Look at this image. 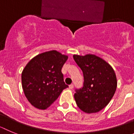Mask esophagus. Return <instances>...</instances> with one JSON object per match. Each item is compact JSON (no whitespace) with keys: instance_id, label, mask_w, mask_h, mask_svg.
<instances>
[{"instance_id":"34e87169","label":"esophagus","mask_w":134,"mask_h":134,"mask_svg":"<svg viewBox=\"0 0 134 134\" xmlns=\"http://www.w3.org/2000/svg\"><path fill=\"white\" fill-rule=\"evenodd\" d=\"M69 89H73L74 88V84H71L69 86Z\"/></svg>"}]
</instances>
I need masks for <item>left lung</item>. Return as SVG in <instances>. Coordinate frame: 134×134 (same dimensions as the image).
I'll return each mask as SVG.
<instances>
[{"label":"left lung","mask_w":134,"mask_h":134,"mask_svg":"<svg viewBox=\"0 0 134 134\" xmlns=\"http://www.w3.org/2000/svg\"><path fill=\"white\" fill-rule=\"evenodd\" d=\"M74 59L84 79L83 86L75 90L77 105L86 113L99 112L115 94L117 86L115 73L108 63L94 54H74Z\"/></svg>","instance_id":"obj_1"}]
</instances>
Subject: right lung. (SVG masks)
<instances>
[{
  "label": "right lung",
  "instance_id": "right-lung-1",
  "mask_svg": "<svg viewBox=\"0 0 134 134\" xmlns=\"http://www.w3.org/2000/svg\"><path fill=\"white\" fill-rule=\"evenodd\" d=\"M68 57L57 51L38 54L27 64L21 74L25 97L34 107L44 110L68 87L61 69Z\"/></svg>",
  "mask_w": 134,
  "mask_h": 134
}]
</instances>
